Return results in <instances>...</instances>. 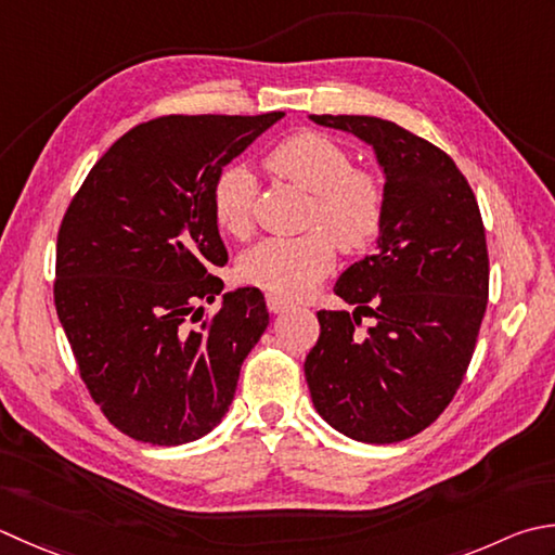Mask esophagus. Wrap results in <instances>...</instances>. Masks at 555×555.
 Masks as SVG:
<instances>
[{"label":"esophagus","instance_id":"obj_1","mask_svg":"<svg viewBox=\"0 0 555 555\" xmlns=\"http://www.w3.org/2000/svg\"><path fill=\"white\" fill-rule=\"evenodd\" d=\"M267 308H269V312H281V310H286L288 308V302L284 300V298H279V296H267Z\"/></svg>","mask_w":555,"mask_h":555}]
</instances>
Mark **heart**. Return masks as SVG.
Instances as JSON below:
<instances>
[{
	"instance_id": "obj_1",
	"label": "heart",
	"mask_w": 555,
	"mask_h": 555,
	"mask_svg": "<svg viewBox=\"0 0 555 555\" xmlns=\"http://www.w3.org/2000/svg\"><path fill=\"white\" fill-rule=\"evenodd\" d=\"M264 168L310 192L308 233L267 237L243 253L237 276L279 298H300L327 276L336 245L363 253L385 225V188L373 170L353 166L341 144L320 132H298L264 156ZM255 180L247 168H225L211 188V214L219 231L247 237L253 231Z\"/></svg>"
}]
</instances>
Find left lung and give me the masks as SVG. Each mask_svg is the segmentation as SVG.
<instances>
[{
	"instance_id": "1",
	"label": "left lung",
	"mask_w": 555,
	"mask_h": 555,
	"mask_svg": "<svg viewBox=\"0 0 555 555\" xmlns=\"http://www.w3.org/2000/svg\"><path fill=\"white\" fill-rule=\"evenodd\" d=\"M375 149L385 170L377 253L334 293L353 312L320 310L306 358L318 414L344 436L389 444L416 436L457 395L488 306V247L469 182L430 141L389 119L310 115ZM376 324L360 332V318Z\"/></svg>"
}]
</instances>
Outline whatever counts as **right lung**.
<instances>
[{
  "instance_id": "right-lung-1",
  "label": "right lung",
  "mask_w": 555,
  "mask_h": 555,
  "mask_svg": "<svg viewBox=\"0 0 555 555\" xmlns=\"http://www.w3.org/2000/svg\"><path fill=\"white\" fill-rule=\"evenodd\" d=\"M284 113L163 115L119 137L57 233L54 308L105 418L139 442L206 436L269 324L259 288L225 293L211 214L219 172ZM199 321L197 328L193 322Z\"/></svg>"
}]
</instances>
